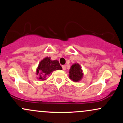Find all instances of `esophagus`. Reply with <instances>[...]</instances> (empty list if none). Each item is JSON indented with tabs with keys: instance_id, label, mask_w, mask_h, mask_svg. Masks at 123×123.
I'll return each instance as SVG.
<instances>
[{
	"instance_id": "esophagus-1",
	"label": "esophagus",
	"mask_w": 123,
	"mask_h": 123,
	"mask_svg": "<svg viewBox=\"0 0 123 123\" xmlns=\"http://www.w3.org/2000/svg\"><path fill=\"white\" fill-rule=\"evenodd\" d=\"M62 69L63 70H65L66 69V66L65 65H62Z\"/></svg>"
}]
</instances>
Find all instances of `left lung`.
<instances>
[{"label": "left lung", "mask_w": 123, "mask_h": 123, "mask_svg": "<svg viewBox=\"0 0 123 123\" xmlns=\"http://www.w3.org/2000/svg\"><path fill=\"white\" fill-rule=\"evenodd\" d=\"M83 73L81 67L78 63L73 64L70 68L69 71V77L73 81H78L82 78Z\"/></svg>", "instance_id": "8db88e82"}]
</instances>
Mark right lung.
Masks as SVG:
<instances>
[{
  "label": "right lung",
  "mask_w": 123,
  "mask_h": 123,
  "mask_svg": "<svg viewBox=\"0 0 123 123\" xmlns=\"http://www.w3.org/2000/svg\"><path fill=\"white\" fill-rule=\"evenodd\" d=\"M55 70H62L59 62L56 60H50V58H45L40 62L37 69V73H39L40 76L39 79L45 80L44 78Z\"/></svg>",
  "instance_id": "obj_1"
}]
</instances>
